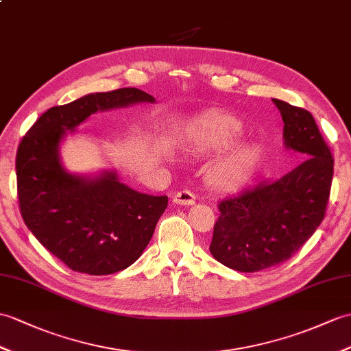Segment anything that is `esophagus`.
Listing matches in <instances>:
<instances>
[{
    "mask_svg": "<svg viewBox=\"0 0 351 351\" xmlns=\"http://www.w3.org/2000/svg\"><path fill=\"white\" fill-rule=\"evenodd\" d=\"M194 202H195V195L190 190L178 191L173 195V203H176V205L189 206V205H194Z\"/></svg>",
    "mask_w": 351,
    "mask_h": 351,
    "instance_id": "esophagus-1",
    "label": "esophagus"
}]
</instances>
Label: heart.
Masks as SVG:
<instances>
[{
  "label": "heart",
  "instance_id": "obj_1",
  "mask_svg": "<svg viewBox=\"0 0 351 351\" xmlns=\"http://www.w3.org/2000/svg\"><path fill=\"white\" fill-rule=\"evenodd\" d=\"M243 134L242 122L229 113L214 112L199 118L189 130V148L194 156L229 149ZM262 161V146L247 142L234 146L208 170V182L217 190H233L256 173Z\"/></svg>",
  "mask_w": 351,
  "mask_h": 351
}]
</instances>
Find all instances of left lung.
Returning <instances> with one entry per match:
<instances>
[{
	"mask_svg": "<svg viewBox=\"0 0 351 351\" xmlns=\"http://www.w3.org/2000/svg\"><path fill=\"white\" fill-rule=\"evenodd\" d=\"M284 122V145L304 160L278 179L262 181L218 203L210 254L239 272L289 260L326 215L333 158L311 113L272 99Z\"/></svg>",
	"mask_w": 351,
	"mask_h": 351,
	"instance_id": "8db88e82",
	"label": "left lung"
}]
</instances>
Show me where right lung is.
Returning <instances> with one entry per match:
<instances>
[{"mask_svg": "<svg viewBox=\"0 0 351 351\" xmlns=\"http://www.w3.org/2000/svg\"><path fill=\"white\" fill-rule=\"evenodd\" d=\"M156 99L137 88L88 94L53 106L19 143L16 178L21 215L42 245L76 272L109 275L133 265L167 208V195H149L119 182L115 172L88 179L65 172L60 143L97 110Z\"/></svg>", "mask_w": 351, "mask_h": 351, "instance_id": "right-lung-1", "label": "right lung"}]
</instances>
